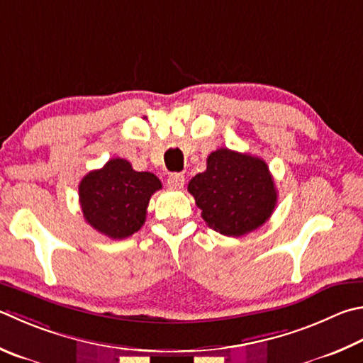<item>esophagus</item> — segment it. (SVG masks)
Masks as SVG:
<instances>
[{"label": "esophagus", "instance_id": "obj_1", "mask_svg": "<svg viewBox=\"0 0 363 363\" xmlns=\"http://www.w3.org/2000/svg\"><path fill=\"white\" fill-rule=\"evenodd\" d=\"M184 184H186V177L181 173H173L169 174L168 177V187L169 189H174V190H179L184 187Z\"/></svg>", "mask_w": 363, "mask_h": 363}]
</instances>
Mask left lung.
<instances>
[{"label":"left lung","instance_id":"8db88e82","mask_svg":"<svg viewBox=\"0 0 363 363\" xmlns=\"http://www.w3.org/2000/svg\"><path fill=\"white\" fill-rule=\"evenodd\" d=\"M187 190L204 222L225 236H242L262 227L278 201L265 162L223 147L209 154L206 171L192 177Z\"/></svg>","mask_w":363,"mask_h":363}]
</instances>
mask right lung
Wrapping results in <instances>:
<instances>
[{
	"label": "right lung",
	"instance_id": "add662e5",
	"mask_svg": "<svg viewBox=\"0 0 363 363\" xmlns=\"http://www.w3.org/2000/svg\"><path fill=\"white\" fill-rule=\"evenodd\" d=\"M162 182L149 171H135L130 162L111 159L79 184L84 219L113 240L128 238L146 222L150 196Z\"/></svg>",
	"mask_w": 363,
	"mask_h": 363
}]
</instances>
